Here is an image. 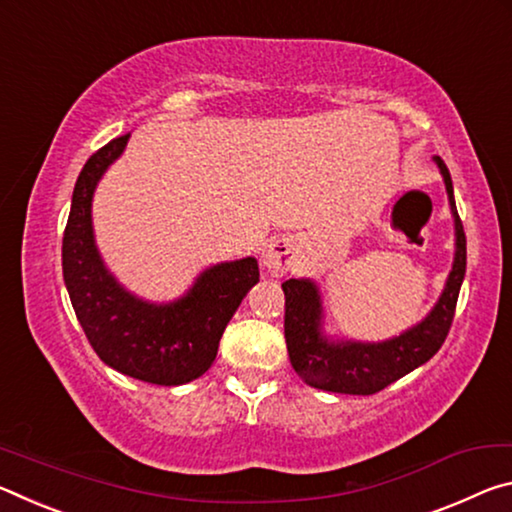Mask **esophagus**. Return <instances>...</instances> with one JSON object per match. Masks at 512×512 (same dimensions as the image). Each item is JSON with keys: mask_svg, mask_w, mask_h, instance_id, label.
I'll return each mask as SVG.
<instances>
[{"mask_svg": "<svg viewBox=\"0 0 512 512\" xmlns=\"http://www.w3.org/2000/svg\"><path fill=\"white\" fill-rule=\"evenodd\" d=\"M295 249V238H274L270 240V245H265L263 249L261 265L272 276H283L292 267V261H295Z\"/></svg>", "mask_w": 512, "mask_h": 512, "instance_id": "34e87169", "label": "esophagus"}]
</instances>
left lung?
Masks as SVG:
<instances>
[{
    "label": "left lung",
    "instance_id": "left-lung-1",
    "mask_svg": "<svg viewBox=\"0 0 512 512\" xmlns=\"http://www.w3.org/2000/svg\"><path fill=\"white\" fill-rule=\"evenodd\" d=\"M445 181L451 217H454L456 251L449 276L438 301L422 322L388 340L363 342L331 338L324 331V306L320 286L313 279H288L286 292V345L295 372L313 388L340 395H374L401 376L431 360L445 342L454 320L460 286L465 279L467 242L454 199V183L440 156H433Z\"/></svg>",
    "mask_w": 512,
    "mask_h": 512
}]
</instances>
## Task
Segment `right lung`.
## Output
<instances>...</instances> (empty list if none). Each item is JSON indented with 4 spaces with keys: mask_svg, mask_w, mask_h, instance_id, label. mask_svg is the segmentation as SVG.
Masks as SVG:
<instances>
[{
    "mask_svg": "<svg viewBox=\"0 0 512 512\" xmlns=\"http://www.w3.org/2000/svg\"><path fill=\"white\" fill-rule=\"evenodd\" d=\"M131 138L120 136L88 158L72 192L63 236V279L92 349L120 374L183 385L213 365L226 324L258 283L254 256L206 267L174 301H147L108 270L92 229V197Z\"/></svg>",
    "mask_w": 512,
    "mask_h": 512,
    "instance_id": "add662e5",
    "label": "right lung"
}]
</instances>
